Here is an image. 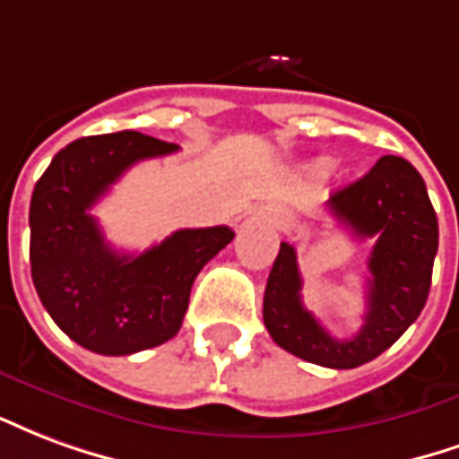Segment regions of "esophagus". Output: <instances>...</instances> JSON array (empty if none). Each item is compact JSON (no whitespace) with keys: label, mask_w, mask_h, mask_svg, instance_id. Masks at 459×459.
<instances>
[{"label":"esophagus","mask_w":459,"mask_h":459,"mask_svg":"<svg viewBox=\"0 0 459 459\" xmlns=\"http://www.w3.org/2000/svg\"><path fill=\"white\" fill-rule=\"evenodd\" d=\"M276 225H279V227H289V217L279 215V217H276Z\"/></svg>","instance_id":"esophagus-1"}]
</instances>
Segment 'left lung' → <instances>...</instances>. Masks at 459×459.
<instances>
[{"label": "left lung", "instance_id": "obj_1", "mask_svg": "<svg viewBox=\"0 0 459 459\" xmlns=\"http://www.w3.org/2000/svg\"><path fill=\"white\" fill-rule=\"evenodd\" d=\"M327 207L354 237L374 239L364 325L350 340H335L307 313L296 249L286 242L266 281L264 325L273 342L306 362L354 369L389 350L420 316L437 254V217L420 173L401 156H381L367 176L333 193Z\"/></svg>", "mask_w": 459, "mask_h": 459}]
</instances>
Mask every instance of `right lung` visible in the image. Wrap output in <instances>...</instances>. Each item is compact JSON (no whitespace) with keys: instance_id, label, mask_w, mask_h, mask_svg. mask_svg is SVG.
Masks as SVG:
<instances>
[{"instance_id":"right-lung-1","label":"right lung","mask_w":459,"mask_h":459,"mask_svg":"<svg viewBox=\"0 0 459 459\" xmlns=\"http://www.w3.org/2000/svg\"><path fill=\"white\" fill-rule=\"evenodd\" d=\"M176 149L139 132L85 136L60 149L33 188V286L56 325L90 352L119 357L176 337L193 281L232 242L225 225L178 230L142 254L105 242L90 207L136 160Z\"/></svg>"}]
</instances>
